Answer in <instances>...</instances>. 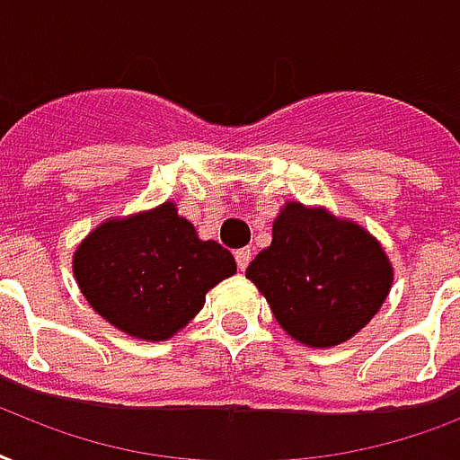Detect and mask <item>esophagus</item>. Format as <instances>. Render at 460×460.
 Returning a JSON list of instances; mask_svg holds the SVG:
<instances>
[{
    "mask_svg": "<svg viewBox=\"0 0 460 460\" xmlns=\"http://www.w3.org/2000/svg\"><path fill=\"white\" fill-rule=\"evenodd\" d=\"M234 261H237V266H240V270L247 269L249 261H252V249H249V247L237 249V252H234Z\"/></svg>",
    "mask_w": 460,
    "mask_h": 460,
    "instance_id": "34e87169",
    "label": "esophagus"
}]
</instances>
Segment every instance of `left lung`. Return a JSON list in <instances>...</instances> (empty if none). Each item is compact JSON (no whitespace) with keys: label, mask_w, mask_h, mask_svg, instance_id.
Segmentation results:
<instances>
[{"label":"left lung","mask_w":460,"mask_h":460,"mask_svg":"<svg viewBox=\"0 0 460 460\" xmlns=\"http://www.w3.org/2000/svg\"><path fill=\"white\" fill-rule=\"evenodd\" d=\"M247 279L286 333L309 348H331L379 312L394 269L365 227L290 201L273 220L270 247L247 266Z\"/></svg>","instance_id":"obj_1"}]
</instances>
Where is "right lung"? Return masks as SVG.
<instances>
[{
	"label": "right lung",
	"instance_id": "add662e5",
	"mask_svg": "<svg viewBox=\"0 0 460 460\" xmlns=\"http://www.w3.org/2000/svg\"><path fill=\"white\" fill-rule=\"evenodd\" d=\"M234 270V256L218 242L199 240L172 201L105 220L74 252V276L88 305L141 341L172 338Z\"/></svg>",
	"mask_w": 460,
	"mask_h": 460
}]
</instances>
